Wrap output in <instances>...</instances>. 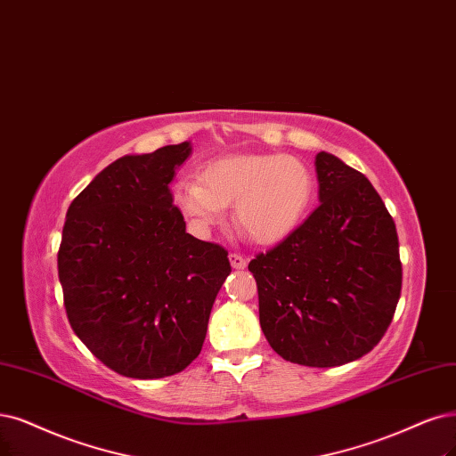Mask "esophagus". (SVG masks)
Returning a JSON list of instances; mask_svg holds the SVG:
<instances>
[{"label":"esophagus","instance_id":"obj_1","mask_svg":"<svg viewBox=\"0 0 456 456\" xmlns=\"http://www.w3.org/2000/svg\"><path fill=\"white\" fill-rule=\"evenodd\" d=\"M229 261H231V266L237 268V271H242V268H246L248 265V259L242 257L240 254H229Z\"/></svg>","mask_w":456,"mask_h":456}]
</instances>
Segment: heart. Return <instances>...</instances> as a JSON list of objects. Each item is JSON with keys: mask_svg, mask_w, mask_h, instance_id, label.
Wrapping results in <instances>:
<instances>
[{"mask_svg": "<svg viewBox=\"0 0 456 456\" xmlns=\"http://www.w3.org/2000/svg\"><path fill=\"white\" fill-rule=\"evenodd\" d=\"M312 190L310 171L295 158L227 156L202 167L199 182H178L173 199L199 231L217 224L234 202L232 219L244 237L274 244L305 217Z\"/></svg>", "mask_w": 456, "mask_h": 456, "instance_id": "b5f03b06", "label": "heart"}]
</instances>
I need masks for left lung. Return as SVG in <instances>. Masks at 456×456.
<instances>
[{
	"mask_svg": "<svg viewBox=\"0 0 456 456\" xmlns=\"http://www.w3.org/2000/svg\"><path fill=\"white\" fill-rule=\"evenodd\" d=\"M319 207L248 268L259 322L285 361L330 368L372 351L402 289L398 234L370 180L327 151L315 156Z\"/></svg>",
	"mask_w": 456,
	"mask_h": 456,
	"instance_id": "8db88e82",
	"label": "left lung"
}]
</instances>
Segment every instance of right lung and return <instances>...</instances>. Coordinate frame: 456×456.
<instances>
[{
    "label": "right lung",
    "mask_w": 456,
    "mask_h": 456,
    "mask_svg": "<svg viewBox=\"0 0 456 456\" xmlns=\"http://www.w3.org/2000/svg\"><path fill=\"white\" fill-rule=\"evenodd\" d=\"M190 142L124 156L67 210L58 274L71 329L114 372L159 379L182 372L205 342L231 273L227 249L185 232L168 183Z\"/></svg>",
    "instance_id": "add662e5"
}]
</instances>
